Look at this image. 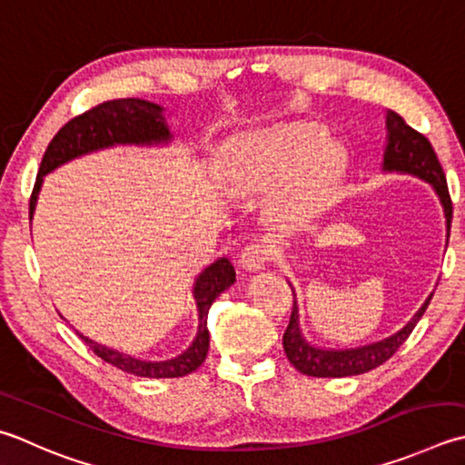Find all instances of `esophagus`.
Listing matches in <instances>:
<instances>
[{
  "label": "esophagus",
  "instance_id": "1",
  "mask_svg": "<svg viewBox=\"0 0 465 465\" xmlns=\"http://www.w3.org/2000/svg\"><path fill=\"white\" fill-rule=\"evenodd\" d=\"M272 260V250L263 243L245 245L240 253V266L245 272H260Z\"/></svg>",
  "mask_w": 465,
  "mask_h": 465
}]
</instances>
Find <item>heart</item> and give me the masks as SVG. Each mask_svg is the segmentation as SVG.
<instances>
[{
  "instance_id": "b5f03b06",
  "label": "heart",
  "mask_w": 465,
  "mask_h": 465,
  "mask_svg": "<svg viewBox=\"0 0 465 465\" xmlns=\"http://www.w3.org/2000/svg\"><path fill=\"white\" fill-rule=\"evenodd\" d=\"M344 173V153L314 123H286L245 139L233 154L235 193L272 195L288 227L314 223L331 207Z\"/></svg>"
}]
</instances>
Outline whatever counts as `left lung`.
I'll use <instances>...</instances> for the list:
<instances>
[{"instance_id":"left-lung-1","label":"left lung","mask_w":465,"mask_h":465,"mask_svg":"<svg viewBox=\"0 0 465 465\" xmlns=\"http://www.w3.org/2000/svg\"><path fill=\"white\" fill-rule=\"evenodd\" d=\"M385 126H387V141H385L381 171L413 175L417 179L425 181V183H430L441 203L443 217H445V230H448V235H445V238L450 240L451 212H453L451 199H450L448 183H445L443 169L438 161V154H435L431 147V143L427 141L421 133L411 129V126H409L403 118L393 111H387ZM445 245H448V242H445ZM431 296L433 292L425 298V302L421 304L420 311L413 314L411 321H409L401 331L387 336L383 341L369 342L354 349H324V347H316V344H312L304 336L302 326H300L298 300L294 294L292 316H290L288 329L284 332V339H282L286 357L290 362H292L296 371H300L302 375H308V377L339 379V377L362 375V372L377 369L379 365H383L385 361L393 357L397 349L409 339V334L413 332L415 324L420 322V318L423 316L427 306L431 302Z\"/></svg>"}]
</instances>
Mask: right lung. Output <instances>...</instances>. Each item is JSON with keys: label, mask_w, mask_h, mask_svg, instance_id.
Here are the masks:
<instances>
[{"label": "right lung", "mask_w": 465, "mask_h": 465, "mask_svg": "<svg viewBox=\"0 0 465 465\" xmlns=\"http://www.w3.org/2000/svg\"><path fill=\"white\" fill-rule=\"evenodd\" d=\"M173 141V133L167 124L165 108L161 104L149 103L143 98H121L108 100L98 104L93 111L82 116L72 118L56 136L50 141L45 149L38 179L32 191L30 199V220L38 203V195L44 183V177L66 163L74 161L84 154L118 147V144H134V147H167ZM235 282V268L230 258H217L209 263L202 274H197L193 282V298L197 306V332L189 347L167 361H147L133 357L123 351H116L100 344L84 336L80 331L78 336L90 349L98 354L104 362H111L113 367L124 372H131L136 377L149 379H175L185 377L189 372L202 367L209 351V331H207V314L209 308L215 302V298L225 292ZM62 316V314H60Z\"/></svg>", "instance_id": "right-lung-1"}]
</instances>
